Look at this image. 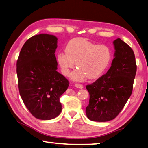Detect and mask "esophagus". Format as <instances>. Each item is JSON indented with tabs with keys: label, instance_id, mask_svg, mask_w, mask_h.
<instances>
[{
	"label": "esophagus",
	"instance_id": "esophagus-1",
	"mask_svg": "<svg viewBox=\"0 0 148 148\" xmlns=\"http://www.w3.org/2000/svg\"><path fill=\"white\" fill-rule=\"evenodd\" d=\"M74 86H75V87H76L78 88H83V85H82L81 83H76V84L74 85Z\"/></svg>",
	"mask_w": 148,
	"mask_h": 148
}]
</instances>
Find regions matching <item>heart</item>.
<instances>
[{
    "instance_id": "1",
    "label": "heart",
    "mask_w": 148,
    "mask_h": 148,
    "mask_svg": "<svg viewBox=\"0 0 148 148\" xmlns=\"http://www.w3.org/2000/svg\"><path fill=\"white\" fill-rule=\"evenodd\" d=\"M65 53L57 55L58 63L63 75L68 76L75 65L78 67L72 74V79L82 81L86 77H100L111 63V50L105 45H97L83 37L72 39L65 47Z\"/></svg>"
}]
</instances>
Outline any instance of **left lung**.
Listing matches in <instances>:
<instances>
[{
  "label": "left lung",
  "mask_w": 148,
  "mask_h": 148,
  "mask_svg": "<svg viewBox=\"0 0 148 148\" xmlns=\"http://www.w3.org/2000/svg\"><path fill=\"white\" fill-rule=\"evenodd\" d=\"M113 43L115 58L109 71L86 86L90 96L86 115L88 119L96 122L114 119L132 94L136 72L135 53L120 38Z\"/></svg>",
  "instance_id": "8db88e82"
}]
</instances>
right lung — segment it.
<instances>
[{
	"instance_id": "1",
	"label": "right lung",
	"mask_w": 148,
	"mask_h": 148,
	"mask_svg": "<svg viewBox=\"0 0 148 148\" xmlns=\"http://www.w3.org/2000/svg\"><path fill=\"white\" fill-rule=\"evenodd\" d=\"M58 38L39 34L24 44L17 61L18 87L26 108L37 119L51 120L61 112L60 96L69 82L57 71Z\"/></svg>"
}]
</instances>
